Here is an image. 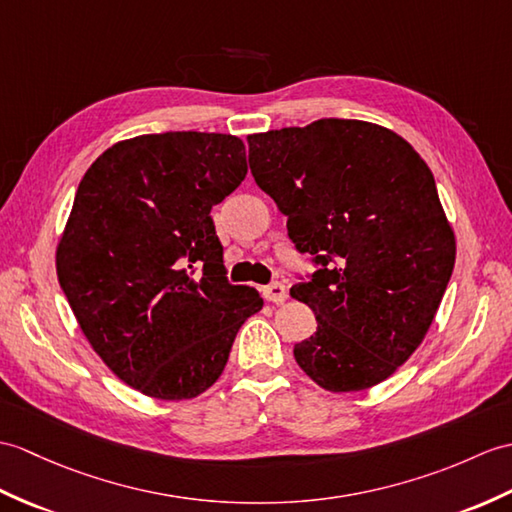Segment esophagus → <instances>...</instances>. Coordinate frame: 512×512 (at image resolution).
Masks as SVG:
<instances>
[{"label": "esophagus", "instance_id": "34e87169", "mask_svg": "<svg viewBox=\"0 0 512 512\" xmlns=\"http://www.w3.org/2000/svg\"><path fill=\"white\" fill-rule=\"evenodd\" d=\"M261 296H264L268 303L281 305L285 301V296H288V290H285L283 283H270L266 288H261Z\"/></svg>", "mask_w": 512, "mask_h": 512}]
</instances>
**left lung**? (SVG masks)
I'll return each instance as SVG.
<instances>
[{
    "mask_svg": "<svg viewBox=\"0 0 512 512\" xmlns=\"http://www.w3.org/2000/svg\"><path fill=\"white\" fill-rule=\"evenodd\" d=\"M248 165L318 266L290 290L318 323L296 364L329 392L384 382L423 342L456 261L427 163L384 126L327 117L248 135Z\"/></svg>",
    "mask_w": 512,
    "mask_h": 512,
    "instance_id": "8db88e82",
    "label": "left lung"
}]
</instances>
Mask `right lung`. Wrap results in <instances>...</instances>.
Here are the masks:
<instances>
[{
    "label": "right lung",
    "instance_id": "obj_1",
    "mask_svg": "<svg viewBox=\"0 0 512 512\" xmlns=\"http://www.w3.org/2000/svg\"><path fill=\"white\" fill-rule=\"evenodd\" d=\"M246 172L240 137L183 130L117 141L78 185L58 283L93 351L148 397L192 399L216 384L264 305L224 277L211 220Z\"/></svg>",
    "mask_w": 512,
    "mask_h": 512
}]
</instances>
